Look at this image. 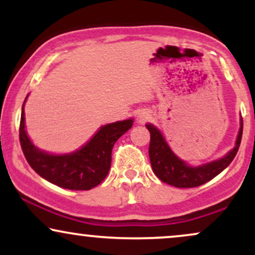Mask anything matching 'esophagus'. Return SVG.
<instances>
[{
	"label": "esophagus",
	"instance_id": "34e87169",
	"mask_svg": "<svg viewBox=\"0 0 255 255\" xmlns=\"http://www.w3.org/2000/svg\"><path fill=\"white\" fill-rule=\"evenodd\" d=\"M151 118V111L148 109H141L137 113V116H136V120L137 122H140V124H142V122H145L146 120Z\"/></svg>",
	"mask_w": 255,
	"mask_h": 255
}]
</instances>
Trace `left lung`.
<instances>
[{"label": "left lung", "instance_id": "obj_1", "mask_svg": "<svg viewBox=\"0 0 255 255\" xmlns=\"http://www.w3.org/2000/svg\"><path fill=\"white\" fill-rule=\"evenodd\" d=\"M146 128L151 134L148 154H150L152 170L156 176L170 186L178 188H192L209 182L233 162L241 144L244 122L242 118H240V129L236 136L235 146L230 151H228L221 158L199 165H191L178 157L169 146L165 136L163 135V131L156 126L146 124Z\"/></svg>", "mask_w": 255, "mask_h": 255}]
</instances>
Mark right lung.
<instances>
[{
    "label": "right lung",
    "instance_id": "add662e5",
    "mask_svg": "<svg viewBox=\"0 0 255 255\" xmlns=\"http://www.w3.org/2000/svg\"><path fill=\"white\" fill-rule=\"evenodd\" d=\"M20 120V144L26 160L39 176L72 191H89L107 177L114 145L133 126L134 119L101 126L86 144L68 153H50L33 144L26 131L25 103Z\"/></svg>",
    "mask_w": 255,
    "mask_h": 255
}]
</instances>
